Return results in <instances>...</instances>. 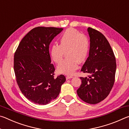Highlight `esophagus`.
<instances>
[{
    "label": "esophagus",
    "instance_id": "1",
    "mask_svg": "<svg viewBox=\"0 0 129 129\" xmlns=\"http://www.w3.org/2000/svg\"><path fill=\"white\" fill-rule=\"evenodd\" d=\"M73 76H66V79L67 80H69V79H70V78H73Z\"/></svg>",
    "mask_w": 129,
    "mask_h": 129
}]
</instances>
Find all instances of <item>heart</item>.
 <instances>
[{"instance_id": "heart-1", "label": "heart", "mask_w": 129, "mask_h": 129, "mask_svg": "<svg viewBox=\"0 0 129 129\" xmlns=\"http://www.w3.org/2000/svg\"><path fill=\"white\" fill-rule=\"evenodd\" d=\"M90 42L85 35L70 28L65 30L60 39V45L54 44L50 49V54L56 64L62 62L64 53L67 59L57 67V71L65 75H72L78 69L79 63L84 62L88 57Z\"/></svg>"}]
</instances>
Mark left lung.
Returning <instances> with one entry per match:
<instances>
[{"mask_svg": "<svg viewBox=\"0 0 129 129\" xmlns=\"http://www.w3.org/2000/svg\"><path fill=\"white\" fill-rule=\"evenodd\" d=\"M88 32L90 42L89 57L81 71L89 75L80 77L81 85L77 93L82 101L96 104L106 99L112 90L117 65L114 52L104 35L90 27Z\"/></svg>", "mask_w": 129, "mask_h": 129, "instance_id": "8db88e82", "label": "left lung"}]
</instances>
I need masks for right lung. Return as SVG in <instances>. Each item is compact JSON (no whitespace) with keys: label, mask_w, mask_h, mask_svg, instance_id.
I'll use <instances>...</instances> for the list:
<instances>
[{"label":"right lung","mask_w":129,"mask_h":129,"mask_svg":"<svg viewBox=\"0 0 129 129\" xmlns=\"http://www.w3.org/2000/svg\"><path fill=\"white\" fill-rule=\"evenodd\" d=\"M63 28L38 27L22 39L14 54L17 84L23 94L35 104L46 105L56 99L66 78L54 77L49 46Z\"/></svg>","instance_id":"obj_1"}]
</instances>
